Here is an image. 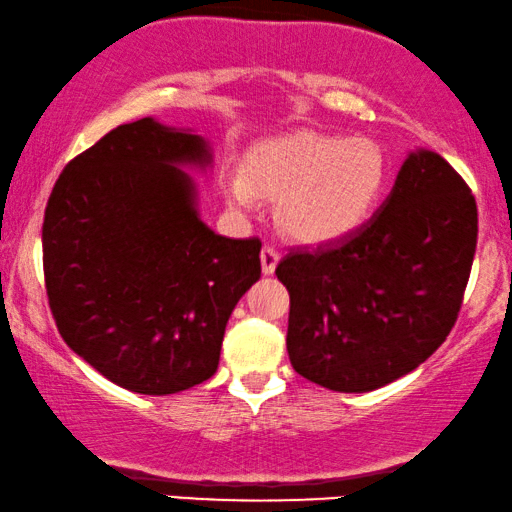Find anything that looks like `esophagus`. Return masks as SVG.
Instances as JSON below:
<instances>
[{
    "mask_svg": "<svg viewBox=\"0 0 512 512\" xmlns=\"http://www.w3.org/2000/svg\"><path fill=\"white\" fill-rule=\"evenodd\" d=\"M279 251L275 249V247H263L261 249V268H263V272L265 275H272V272H275V268H277V263H279Z\"/></svg>",
    "mask_w": 512,
    "mask_h": 512,
    "instance_id": "34e87169",
    "label": "esophagus"
}]
</instances>
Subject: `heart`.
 <instances>
[{
    "mask_svg": "<svg viewBox=\"0 0 512 512\" xmlns=\"http://www.w3.org/2000/svg\"><path fill=\"white\" fill-rule=\"evenodd\" d=\"M384 181L387 158L373 139L300 130L256 146L226 193L237 207L254 205L256 195L279 198V228L298 242L324 244L368 219Z\"/></svg>",
    "mask_w": 512,
    "mask_h": 512,
    "instance_id": "b5f03b06",
    "label": "heart"
}]
</instances>
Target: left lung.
Masks as SVG:
<instances>
[{"label":"left lung","mask_w":512,"mask_h":512,"mask_svg":"<svg viewBox=\"0 0 512 512\" xmlns=\"http://www.w3.org/2000/svg\"><path fill=\"white\" fill-rule=\"evenodd\" d=\"M475 244L478 207L464 177L438 153H412L373 219L279 261L293 370L347 394L415 370L459 317Z\"/></svg>","instance_id":"8db88e82"}]
</instances>
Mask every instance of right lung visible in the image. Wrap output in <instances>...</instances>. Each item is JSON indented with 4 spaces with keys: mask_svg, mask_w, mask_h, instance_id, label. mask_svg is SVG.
I'll list each match as a JSON object with an SVG mask.
<instances>
[{
    "mask_svg": "<svg viewBox=\"0 0 512 512\" xmlns=\"http://www.w3.org/2000/svg\"><path fill=\"white\" fill-rule=\"evenodd\" d=\"M202 137L118 125L69 160L48 198L46 296L62 340L118 387L165 396L219 368L230 312L261 277V240L209 230L177 165Z\"/></svg>",
    "mask_w": 512,
    "mask_h": 512,
    "instance_id": "add662e5",
    "label": "right lung"
}]
</instances>
